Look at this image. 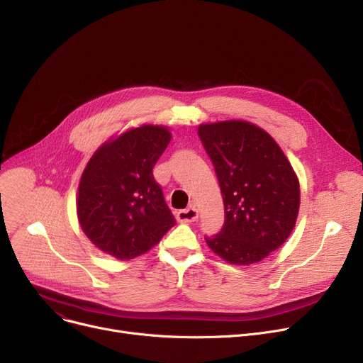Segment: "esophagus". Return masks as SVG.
I'll return each instance as SVG.
<instances>
[{
	"mask_svg": "<svg viewBox=\"0 0 363 363\" xmlns=\"http://www.w3.org/2000/svg\"><path fill=\"white\" fill-rule=\"evenodd\" d=\"M177 219L181 223H188V222H196L199 219V211L196 207H188L184 208V211H179L177 213Z\"/></svg>",
	"mask_w": 363,
	"mask_h": 363,
	"instance_id": "obj_1",
	"label": "esophagus"
}]
</instances>
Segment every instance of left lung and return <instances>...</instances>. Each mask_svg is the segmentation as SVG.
Instances as JSON below:
<instances>
[{"instance_id":"8db88e82","label":"left lung","mask_w":363,"mask_h":363,"mask_svg":"<svg viewBox=\"0 0 363 363\" xmlns=\"http://www.w3.org/2000/svg\"><path fill=\"white\" fill-rule=\"evenodd\" d=\"M199 137L219 179L225 223L206 242L231 264L249 266L268 257L293 233L300 184L278 143L249 121L201 123Z\"/></svg>"}]
</instances>
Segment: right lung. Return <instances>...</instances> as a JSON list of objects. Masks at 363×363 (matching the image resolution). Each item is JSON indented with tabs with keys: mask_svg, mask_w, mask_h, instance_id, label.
Segmentation results:
<instances>
[{
	"mask_svg": "<svg viewBox=\"0 0 363 363\" xmlns=\"http://www.w3.org/2000/svg\"><path fill=\"white\" fill-rule=\"evenodd\" d=\"M170 138L167 126L144 123L113 135L88 160L76 215L100 252L119 260L133 259L159 244L175 225L152 177Z\"/></svg>",
	"mask_w": 363,
	"mask_h": 363,
	"instance_id": "right-lung-1",
	"label": "right lung"
}]
</instances>
